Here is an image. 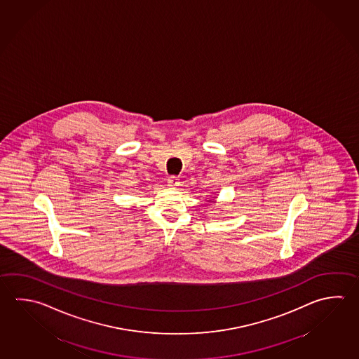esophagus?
Returning <instances> with one entry per match:
<instances>
[{"label":"esophagus","instance_id":"esophagus-1","mask_svg":"<svg viewBox=\"0 0 359 359\" xmlns=\"http://www.w3.org/2000/svg\"><path fill=\"white\" fill-rule=\"evenodd\" d=\"M167 184H168L170 187H178V186H180V180H178V177H168V180H167Z\"/></svg>","mask_w":359,"mask_h":359}]
</instances>
